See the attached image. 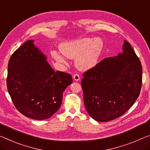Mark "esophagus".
Listing matches in <instances>:
<instances>
[{
  "instance_id": "esophagus-1",
  "label": "esophagus",
  "mask_w": 150,
  "mask_h": 150,
  "mask_svg": "<svg viewBox=\"0 0 150 150\" xmlns=\"http://www.w3.org/2000/svg\"><path fill=\"white\" fill-rule=\"evenodd\" d=\"M73 79H74L75 81H77L80 79V77H79V75H78V74H75L74 75H73Z\"/></svg>"
}]
</instances>
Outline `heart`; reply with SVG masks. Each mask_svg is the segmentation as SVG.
<instances>
[{"instance_id":"b5f03b06","label":"heart","mask_w":150,"mask_h":150,"mask_svg":"<svg viewBox=\"0 0 150 150\" xmlns=\"http://www.w3.org/2000/svg\"><path fill=\"white\" fill-rule=\"evenodd\" d=\"M103 42L99 38L90 39L89 38L74 40L64 42L60 46V51L64 56L69 59H75V65L81 70L92 68L97 63L100 56ZM53 56L59 63L67 65L62 56L53 53Z\"/></svg>"}]
</instances>
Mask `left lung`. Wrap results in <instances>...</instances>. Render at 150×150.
Here are the masks:
<instances>
[{
	"instance_id": "left-lung-1",
	"label": "left lung",
	"mask_w": 150,
	"mask_h": 150,
	"mask_svg": "<svg viewBox=\"0 0 150 150\" xmlns=\"http://www.w3.org/2000/svg\"><path fill=\"white\" fill-rule=\"evenodd\" d=\"M123 53L104 59L83 74L85 107L97 122H108L123 115L139 97L142 67L127 41Z\"/></svg>"
}]
</instances>
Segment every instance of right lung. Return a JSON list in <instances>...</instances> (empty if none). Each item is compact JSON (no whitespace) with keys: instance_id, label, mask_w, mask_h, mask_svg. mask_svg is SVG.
Masks as SVG:
<instances>
[{"instance_id":"obj_1","label":"right lung","mask_w":150,"mask_h":150,"mask_svg":"<svg viewBox=\"0 0 150 150\" xmlns=\"http://www.w3.org/2000/svg\"><path fill=\"white\" fill-rule=\"evenodd\" d=\"M33 42L26 41L11 55L7 89L20 113L33 120H44L60 108L63 91L73 79L69 73L54 71Z\"/></svg>"}]
</instances>
